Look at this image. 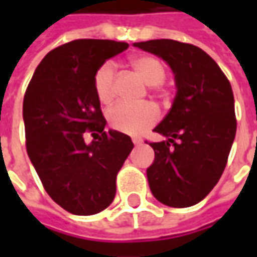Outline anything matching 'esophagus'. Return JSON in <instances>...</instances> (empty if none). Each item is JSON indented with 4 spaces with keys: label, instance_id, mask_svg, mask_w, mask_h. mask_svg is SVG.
I'll return each instance as SVG.
<instances>
[{
    "label": "esophagus",
    "instance_id": "esophagus-1",
    "mask_svg": "<svg viewBox=\"0 0 257 257\" xmlns=\"http://www.w3.org/2000/svg\"><path fill=\"white\" fill-rule=\"evenodd\" d=\"M133 143L136 144V146H140V144L143 143V140H142L140 137H133Z\"/></svg>",
    "mask_w": 257,
    "mask_h": 257
}]
</instances>
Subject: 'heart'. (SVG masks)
Masks as SVG:
<instances>
[{
	"instance_id": "obj_1",
	"label": "heart",
	"mask_w": 257,
	"mask_h": 257,
	"mask_svg": "<svg viewBox=\"0 0 257 257\" xmlns=\"http://www.w3.org/2000/svg\"><path fill=\"white\" fill-rule=\"evenodd\" d=\"M130 64L147 85L157 90L167 75L166 65L162 60L153 55H137L132 58ZM115 71L111 63L100 65L94 74V91L103 104H110L114 98ZM159 110L152 103L128 104L117 103L107 111L108 124L114 130L124 134H139L150 128L159 120Z\"/></svg>"
}]
</instances>
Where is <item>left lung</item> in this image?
<instances>
[{"mask_svg":"<svg viewBox=\"0 0 257 257\" xmlns=\"http://www.w3.org/2000/svg\"><path fill=\"white\" fill-rule=\"evenodd\" d=\"M134 47L162 57L177 87L170 111L154 128L167 140L150 143V190L166 206L190 207L212 192L227 163L236 136L232 85L212 57L196 45L150 40Z\"/></svg>","mask_w":257,"mask_h":257,"instance_id":"obj_1","label":"left lung"}]
</instances>
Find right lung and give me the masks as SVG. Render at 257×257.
I'll use <instances>...</instances> for the list:
<instances>
[{"label":"right lung","mask_w":257,"mask_h":257,"mask_svg":"<svg viewBox=\"0 0 257 257\" xmlns=\"http://www.w3.org/2000/svg\"><path fill=\"white\" fill-rule=\"evenodd\" d=\"M127 43L74 40L51 50L38 64L23 103L27 153L45 192L64 210L90 216L115 196V179L133 150L127 134L104 132L94 74ZM85 133L97 140L84 142Z\"/></svg>","instance_id":"1"}]
</instances>
